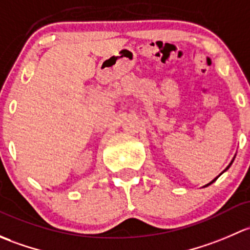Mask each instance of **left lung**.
I'll return each mask as SVG.
<instances>
[{"mask_svg": "<svg viewBox=\"0 0 250 250\" xmlns=\"http://www.w3.org/2000/svg\"><path fill=\"white\" fill-rule=\"evenodd\" d=\"M231 164H232V163H231ZM231 164H230V165H229V166H228V168H229V167H230V166H231ZM228 168H226V169H228ZM217 178H218V177H217ZM217 178H215V179H214V181H217ZM214 181H212V182H210V183H209V184H212V183H213V182H214ZM209 184H207V185H206V187H208V185H209Z\"/></svg>", "mask_w": 250, "mask_h": 250, "instance_id": "left-lung-1", "label": "left lung"}]
</instances>
